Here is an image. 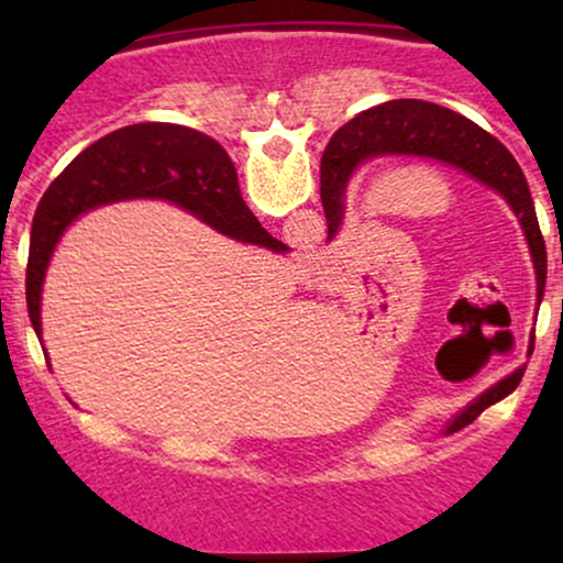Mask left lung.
<instances>
[{
    "instance_id": "obj_1",
    "label": "left lung",
    "mask_w": 563,
    "mask_h": 563,
    "mask_svg": "<svg viewBox=\"0 0 563 563\" xmlns=\"http://www.w3.org/2000/svg\"><path fill=\"white\" fill-rule=\"evenodd\" d=\"M380 158H431L439 164L455 166L471 179L495 190L519 219L521 232L532 256L534 280H538V307L545 288V241L534 214L532 196L519 164L506 151L500 140L484 132L466 115L434 106L426 100H389L346 121L328 142L320 164V198L328 219V241L341 230L346 214V187L365 164ZM534 328L529 333L527 357H532ZM527 363L503 376L497 384L484 389L466 407L450 418L444 434L466 429L476 418L519 386Z\"/></svg>"
}]
</instances>
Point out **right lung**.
I'll return each mask as SVG.
<instances>
[{
  "mask_svg": "<svg viewBox=\"0 0 563 563\" xmlns=\"http://www.w3.org/2000/svg\"><path fill=\"white\" fill-rule=\"evenodd\" d=\"M140 198L179 206L232 241L275 254L288 251L286 243L275 241L251 214L238 187L235 166L209 134L161 121L115 129L57 174L36 209L25 267V301L38 339L44 277L63 232L100 206ZM44 360L49 365V354Z\"/></svg>",
  "mask_w": 563,
  "mask_h": 563,
  "instance_id": "1",
  "label": "right lung"
}]
</instances>
